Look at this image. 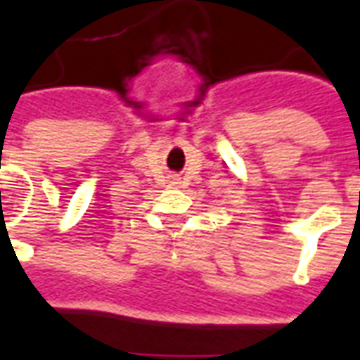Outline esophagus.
Segmentation results:
<instances>
[{
    "mask_svg": "<svg viewBox=\"0 0 360 360\" xmlns=\"http://www.w3.org/2000/svg\"><path fill=\"white\" fill-rule=\"evenodd\" d=\"M172 185H174V186L179 185V177H175V175H174V177H172Z\"/></svg>",
    "mask_w": 360,
    "mask_h": 360,
    "instance_id": "obj_1",
    "label": "esophagus"
}]
</instances>
